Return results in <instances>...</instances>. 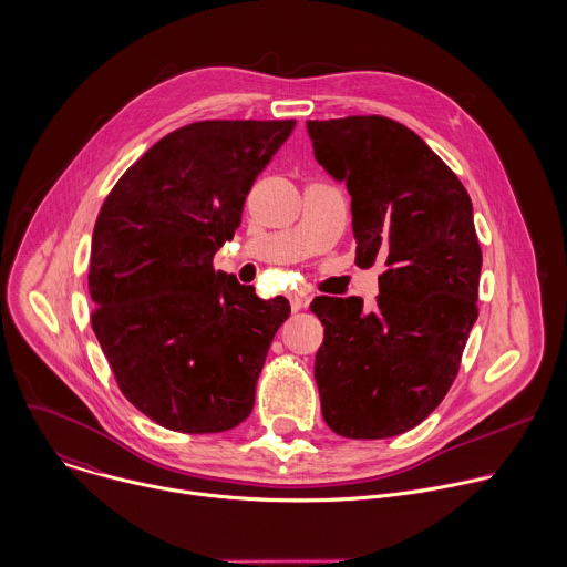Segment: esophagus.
<instances>
[{
    "mask_svg": "<svg viewBox=\"0 0 567 567\" xmlns=\"http://www.w3.org/2000/svg\"><path fill=\"white\" fill-rule=\"evenodd\" d=\"M289 302H291V309H293V311H300L302 305H305V300H302L300 293H291V296H289Z\"/></svg>",
    "mask_w": 567,
    "mask_h": 567,
    "instance_id": "esophagus-1",
    "label": "esophagus"
}]
</instances>
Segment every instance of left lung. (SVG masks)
Segmentation results:
<instances>
[{
    "mask_svg": "<svg viewBox=\"0 0 567 567\" xmlns=\"http://www.w3.org/2000/svg\"><path fill=\"white\" fill-rule=\"evenodd\" d=\"M313 155L351 196L355 262H383L379 296H318L313 375L322 419L344 439H390L450 392L478 318L483 254L456 173L383 115L309 120Z\"/></svg>",
    "mask_w": 567,
    "mask_h": 567,
    "instance_id": "1",
    "label": "left lung"
}]
</instances>
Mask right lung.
I'll use <instances>...</instances> for the list:
<instances>
[{
	"instance_id": "add662e5",
	"label": "right lung",
	"mask_w": 567,
	"mask_h": 567,
	"mask_svg": "<svg viewBox=\"0 0 567 567\" xmlns=\"http://www.w3.org/2000/svg\"><path fill=\"white\" fill-rule=\"evenodd\" d=\"M296 120H205L175 128L106 196L91 240L93 331L120 392L182 434L238 427L289 300L214 269L258 173Z\"/></svg>"
}]
</instances>
